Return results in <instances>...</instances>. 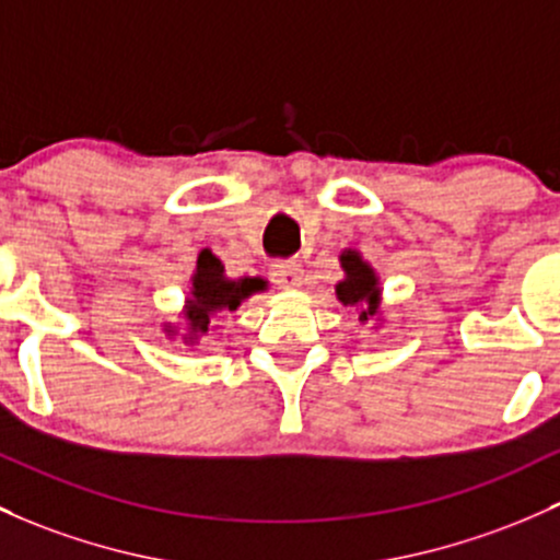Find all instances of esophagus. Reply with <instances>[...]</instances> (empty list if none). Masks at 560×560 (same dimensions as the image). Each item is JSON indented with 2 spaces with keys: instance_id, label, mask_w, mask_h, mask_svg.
I'll list each match as a JSON object with an SVG mask.
<instances>
[{
  "instance_id": "1",
  "label": "esophagus",
  "mask_w": 560,
  "mask_h": 560,
  "mask_svg": "<svg viewBox=\"0 0 560 560\" xmlns=\"http://www.w3.org/2000/svg\"><path fill=\"white\" fill-rule=\"evenodd\" d=\"M272 280L278 288H299L302 285V267L296 261H275Z\"/></svg>"
}]
</instances>
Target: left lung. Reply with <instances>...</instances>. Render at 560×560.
Returning <instances> with one entry per match:
<instances>
[{
  "label": "left lung",
  "mask_w": 560,
  "mask_h": 560,
  "mask_svg": "<svg viewBox=\"0 0 560 560\" xmlns=\"http://www.w3.org/2000/svg\"><path fill=\"white\" fill-rule=\"evenodd\" d=\"M341 269H345V280L336 285V299L345 306H354L360 312V323L374 320L378 317V304H382L374 267L358 250H345Z\"/></svg>",
  "instance_id": "1"
}]
</instances>
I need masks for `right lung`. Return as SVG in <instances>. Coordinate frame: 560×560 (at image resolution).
Listing matches in <instances>:
<instances>
[{
    "label": "right lung",
    "instance_id": "obj_1",
    "mask_svg": "<svg viewBox=\"0 0 560 560\" xmlns=\"http://www.w3.org/2000/svg\"><path fill=\"white\" fill-rule=\"evenodd\" d=\"M267 282L261 278H240L230 280L224 275V264L219 261L210 250H202L197 258V269L191 275V296L186 299V341H195L197 336L208 334L210 317L219 312H234L240 304L254 293L264 291Z\"/></svg>",
    "mask_w": 560,
    "mask_h": 560
}]
</instances>
